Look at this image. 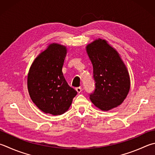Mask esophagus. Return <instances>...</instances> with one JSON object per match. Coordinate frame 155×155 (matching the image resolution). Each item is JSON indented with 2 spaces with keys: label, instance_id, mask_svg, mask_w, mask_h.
<instances>
[{
  "label": "esophagus",
  "instance_id": "1",
  "mask_svg": "<svg viewBox=\"0 0 155 155\" xmlns=\"http://www.w3.org/2000/svg\"><path fill=\"white\" fill-rule=\"evenodd\" d=\"M75 90H76V91L78 92V93H80L81 91H82V88H81V87H78L75 88Z\"/></svg>",
  "mask_w": 155,
  "mask_h": 155
}]
</instances>
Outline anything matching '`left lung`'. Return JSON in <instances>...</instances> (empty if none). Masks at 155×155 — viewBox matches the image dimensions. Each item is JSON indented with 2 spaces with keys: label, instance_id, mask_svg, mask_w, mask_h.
Segmentation results:
<instances>
[{
  "label": "left lung",
  "instance_id": "1",
  "mask_svg": "<svg viewBox=\"0 0 155 155\" xmlns=\"http://www.w3.org/2000/svg\"><path fill=\"white\" fill-rule=\"evenodd\" d=\"M93 66L94 92L90 98L96 107L109 110L121 104L129 92V74L119 54L105 40H96L87 46Z\"/></svg>",
  "mask_w": 155,
  "mask_h": 155
}]
</instances>
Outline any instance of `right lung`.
I'll return each instance as SVG.
<instances>
[{
    "mask_svg": "<svg viewBox=\"0 0 155 155\" xmlns=\"http://www.w3.org/2000/svg\"><path fill=\"white\" fill-rule=\"evenodd\" d=\"M66 53L65 46L52 44L35 59L29 71L28 87L30 98L45 113L63 114L78 93L63 76L62 68Z\"/></svg>",
    "mask_w": 155,
    "mask_h": 155,
    "instance_id": "1",
    "label": "right lung"
}]
</instances>
